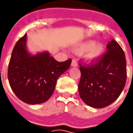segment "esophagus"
<instances>
[{
  "label": "esophagus",
  "mask_w": 133,
  "mask_h": 133,
  "mask_svg": "<svg viewBox=\"0 0 133 133\" xmlns=\"http://www.w3.org/2000/svg\"><path fill=\"white\" fill-rule=\"evenodd\" d=\"M71 65L72 67H77L78 66V63H77V62L75 61V59H73L72 61V63H71Z\"/></svg>",
  "instance_id": "34e87169"
}]
</instances>
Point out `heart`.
I'll use <instances>...</instances> for the list:
<instances>
[{
    "mask_svg": "<svg viewBox=\"0 0 133 133\" xmlns=\"http://www.w3.org/2000/svg\"><path fill=\"white\" fill-rule=\"evenodd\" d=\"M78 52L87 51V58L90 61H95L100 56L103 51V47L100 44H95L92 41H90L81 45L77 49Z\"/></svg>",
    "mask_w": 133,
    "mask_h": 133,
    "instance_id": "obj_1",
    "label": "heart"
}]
</instances>
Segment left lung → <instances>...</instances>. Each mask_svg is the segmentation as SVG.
<instances>
[{
    "instance_id": "1",
    "label": "left lung",
    "mask_w": 133,
    "mask_h": 133,
    "mask_svg": "<svg viewBox=\"0 0 133 133\" xmlns=\"http://www.w3.org/2000/svg\"><path fill=\"white\" fill-rule=\"evenodd\" d=\"M107 51L89 64L80 61L78 91L88 105L102 108L117 100L127 79L125 55L117 41L108 43Z\"/></svg>"
}]
</instances>
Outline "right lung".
<instances>
[{
	"label": "right lung",
	"mask_w": 133,
	"mask_h": 133,
	"mask_svg": "<svg viewBox=\"0 0 133 133\" xmlns=\"http://www.w3.org/2000/svg\"><path fill=\"white\" fill-rule=\"evenodd\" d=\"M26 35L16 43L10 57L8 78L13 92L23 102L40 104L55 90L58 77L69 68L72 60L55 61L48 52L29 55L25 48Z\"/></svg>",
	"instance_id": "right-lung-1"
}]
</instances>
